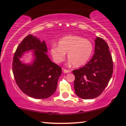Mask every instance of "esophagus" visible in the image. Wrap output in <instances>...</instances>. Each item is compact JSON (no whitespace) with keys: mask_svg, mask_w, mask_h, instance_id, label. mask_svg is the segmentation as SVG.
I'll use <instances>...</instances> for the list:
<instances>
[{"mask_svg":"<svg viewBox=\"0 0 126 126\" xmlns=\"http://www.w3.org/2000/svg\"><path fill=\"white\" fill-rule=\"evenodd\" d=\"M63 72H64V73H70L71 71L69 70H66V69H64L63 70Z\"/></svg>","mask_w":126,"mask_h":126,"instance_id":"obj_1","label":"esophagus"}]
</instances>
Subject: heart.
<instances>
[{"mask_svg":"<svg viewBox=\"0 0 126 126\" xmlns=\"http://www.w3.org/2000/svg\"><path fill=\"white\" fill-rule=\"evenodd\" d=\"M93 52L92 42L77 35L63 37L58 41V46H53L51 48V54L55 63L60 64L64 62L67 53L68 60L75 67L86 64Z\"/></svg>","mask_w":126,"mask_h":126,"instance_id":"obj_1","label":"heart"}]
</instances>
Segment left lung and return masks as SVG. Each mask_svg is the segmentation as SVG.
<instances>
[{
	"label": "left lung",
	"instance_id": "left-lung-1",
	"mask_svg": "<svg viewBox=\"0 0 126 126\" xmlns=\"http://www.w3.org/2000/svg\"><path fill=\"white\" fill-rule=\"evenodd\" d=\"M107 43L102 38L95 40L94 54L82 67L73 71L74 90L82 99H92L101 94L113 73V61Z\"/></svg>",
	"mask_w": 126,
	"mask_h": 126
}]
</instances>
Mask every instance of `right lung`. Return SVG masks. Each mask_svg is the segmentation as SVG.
I'll return each instance as SVG.
<instances>
[{
  "mask_svg": "<svg viewBox=\"0 0 126 126\" xmlns=\"http://www.w3.org/2000/svg\"><path fill=\"white\" fill-rule=\"evenodd\" d=\"M34 50L32 64L20 61L25 51ZM46 42L29 34L16 48L13 62V72L16 84L23 93L37 99L47 98L56 91L62 68L53 63L47 55Z\"/></svg>",
  "mask_w": 126,
  "mask_h": 126,
  "instance_id": "1",
  "label": "right lung"
}]
</instances>
